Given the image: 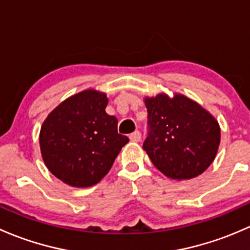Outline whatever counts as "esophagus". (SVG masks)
Segmentation results:
<instances>
[{
	"label": "esophagus",
	"instance_id": "esophagus-1",
	"mask_svg": "<svg viewBox=\"0 0 250 250\" xmlns=\"http://www.w3.org/2000/svg\"><path fill=\"white\" fill-rule=\"evenodd\" d=\"M130 140L132 141H140L141 139V133L139 132V130H135V132H133L132 134L129 135Z\"/></svg>",
	"mask_w": 250,
	"mask_h": 250
}]
</instances>
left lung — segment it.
<instances>
[{
    "mask_svg": "<svg viewBox=\"0 0 250 250\" xmlns=\"http://www.w3.org/2000/svg\"><path fill=\"white\" fill-rule=\"evenodd\" d=\"M145 105L148 132L143 147L153 166L176 180L202 174L215 158L220 144L215 118L181 94L146 98Z\"/></svg>",
    "mask_w": 250,
    "mask_h": 250,
    "instance_id": "left-lung-1",
    "label": "left lung"
}]
</instances>
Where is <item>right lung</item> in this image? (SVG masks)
Listing matches in <instances>:
<instances>
[{"label":"right lung","mask_w":250,"mask_h":250,"mask_svg":"<svg viewBox=\"0 0 250 250\" xmlns=\"http://www.w3.org/2000/svg\"><path fill=\"white\" fill-rule=\"evenodd\" d=\"M107 98L94 89L70 97L48 115L40 146L53 175L74 188L99 183L129 141L117 132V118L107 115Z\"/></svg>","instance_id":"add662e5"}]
</instances>
